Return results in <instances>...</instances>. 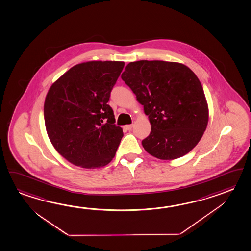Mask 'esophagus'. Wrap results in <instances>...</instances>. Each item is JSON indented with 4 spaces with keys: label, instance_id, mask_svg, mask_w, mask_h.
Returning a JSON list of instances; mask_svg holds the SVG:
<instances>
[{
    "label": "esophagus",
    "instance_id": "esophagus-1",
    "mask_svg": "<svg viewBox=\"0 0 251 251\" xmlns=\"http://www.w3.org/2000/svg\"><path fill=\"white\" fill-rule=\"evenodd\" d=\"M124 128H125L126 130L129 131V130H131V129L133 128V125H126V126H125V127Z\"/></svg>",
    "mask_w": 251,
    "mask_h": 251
}]
</instances>
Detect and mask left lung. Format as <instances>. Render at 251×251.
<instances>
[{"instance_id":"left-lung-1","label":"left lung","mask_w":251,"mask_h":251,"mask_svg":"<svg viewBox=\"0 0 251 251\" xmlns=\"http://www.w3.org/2000/svg\"><path fill=\"white\" fill-rule=\"evenodd\" d=\"M121 78L149 116L151 131L143 140L145 151L163 160L190 152L208 122L201 83L185 65L162 60L130 62Z\"/></svg>"}]
</instances>
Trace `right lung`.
<instances>
[{
    "label": "right lung",
    "instance_id": "right-lung-1",
    "mask_svg": "<svg viewBox=\"0 0 251 251\" xmlns=\"http://www.w3.org/2000/svg\"><path fill=\"white\" fill-rule=\"evenodd\" d=\"M124 66L123 61L75 65L49 89L46 131L56 151L75 166L98 168L115 157L124 133L108 102Z\"/></svg>",
    "mask_w": 251,
    "mask_h": 251
}]
</instances>
